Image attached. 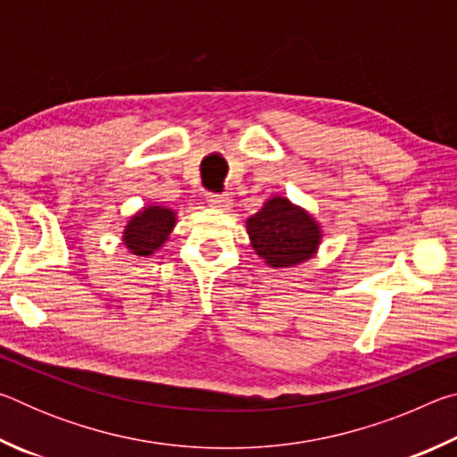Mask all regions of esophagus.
Wrapping results in <instances>:
<instances>
[{
  "mask_svg": "<svg viewBox=\"0 0 457 457\" xmlns=\"http://www.w3.org/2000/svg\"><path fill=\"white\" fill-rule=\"evenodd\" d=\"M207 201H210L212 207H220V210H228V207H231L229 193H210Z\"/></svg>",
  "mask_w": 457,
  "mask_h": 457,
  "instance_id": "obj_1",
  "label": "esophagus"
}]
</instances>
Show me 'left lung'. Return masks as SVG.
<instances>
[{
	"mask_svg": "<svg viewBox=\"0 0 457 457\" xmlns=\"http://www.w3.org/2000/svg\"><path fill=\"white\" fill-rule=\"evenodd\" d=\"M247 234L258 256L274 268L294 266L311 258L320 239V229L311 215L282 197L270 199L247 220Z\"/></svg>",
	"mask_w": 457,
	"mask_h": 457,
	"instance_id": "8db88e82",
	"label": "left lung"
}]
</instances>
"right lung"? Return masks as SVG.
<instances>
[{
	"label": "right lung",
	"instance_id": "1",
	"mask_svg": "<svg viewBox=\"0 0 457 457\" xmlns=\"http://www.w3.org/2000/svg\"><path fill=\"white\" fill-rule=\"evenodd\" d=\"M175 226V213L165 207H146L129 221L125 229V244L137 256H151L165 244L169 231Z\"/></svg>",
	"mask_w": 457,
	"mask_h": 457
}]
</instances>
